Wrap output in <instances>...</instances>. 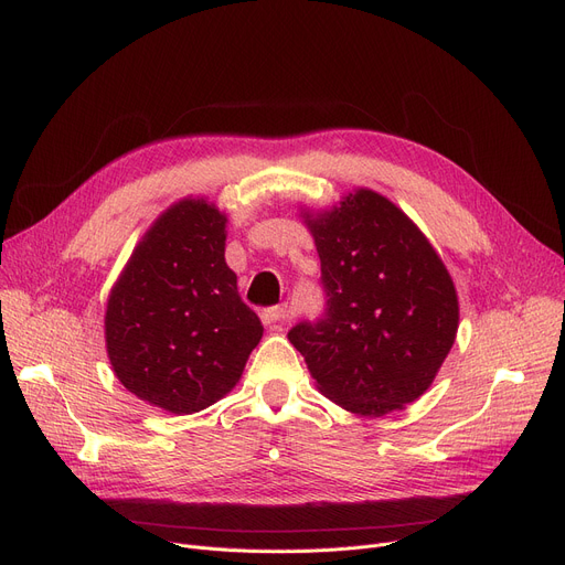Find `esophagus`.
<instances>
[{
    "mask_svg": "<svg viewBox=\"0 0 565 565\" xmlns=\"http://www.w3.org/2000/svg\"><path fill=\"white\" fill-rule=\"evenodd\" d=\"M288 307L286 305H281V307H273V309H265L263 313H260V320L265 322V328H270V330H277L279 324L288 318Z\"/></svg>",
    "mask_w": 565,
    "mask_h": 565,
    "instance_id": "obj_1",
    "label": "esophagus"
}]
</instances>
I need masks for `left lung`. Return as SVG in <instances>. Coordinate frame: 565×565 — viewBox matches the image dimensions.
Segmentation results:
<instances>
[{
	"instance_id": "obj_1",
	"label": "left lung",
	"mask_w": 565,
	"mask_h": 565,
	"mask_svg": "<svg viewBox=\"0 0 565 565\" xmlns=\"http://www.w3.org/2000/svg\"><path fill=\"white\" fill-rule=\"evenodd\" d=\"M328 311L288 332L322 396L384 417L428 392L458 334V290L424 231L369 188L302 205Z\"/></svg>"
}]
</instances>
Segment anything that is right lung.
Here are the masks:
<instances>
[{
    "mask_svg": "<svg viewBox=\"0 0 565 565\" xmlns=\"http://www.w3.org/2000/svg\"><path fill=\"white\" fill-rule=\"evenodd\" d=\"M224 211L205 196L173 201L146 228L105 307L114 375L167 414H194L243 377L263 337L226 265Z\"/></svg>",
    "mask_w": 565,
    "mask_h": 565,
    "instance_id": "obj_1",
    "label": "right lung"
}]
</instances>
